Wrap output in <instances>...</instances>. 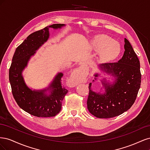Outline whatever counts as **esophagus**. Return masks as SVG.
Returning <instances> with one entry per match:
<instances>
[{"mask_svg":"<svg viewBox=\"0 0 150 150\" xmlns=\"http://www.w3.org/2000/svg\"><path fill=\"white\" fill-rule=\"evenodd\" d=\"M68 83H69V85L72 87H74V86H77L78 84V80L74 77H72L71 78L69 81H68Z\"/></svg>","mask_w":150,"mask_h":150,"instance_id":"34e87169","label":"esophagus"}]
</instances>
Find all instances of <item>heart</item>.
I'll use <instances>...</instances> for the list:
<instances>
[{"label": "heart", "instance_id": "1", "mask_svg": "<svg viewBox=\"0 0 150 150\" xmlns=\"http://www.w3.org/2000/svg\"><path fill=\"white\" fill-rule=\"evenodd\" d=\"M91 48L94 51L99 52V57L105 61H111L115 59L120 55L121 51V46L107 35H96L91 41ZM79 79L78 81H81Z\"/></svg>", "mask_w": 150, "mask_h": 150}]
</instances>
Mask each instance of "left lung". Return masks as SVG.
Wrapping results in <instances>:
<instances>
[{
	"instance_id": "8db88e82",
	"label": "left lung",
	"mask_w": 150,
	"mask_h": 150,
	"mask_svg": "<svg viewBox=\"0 0 150 150\" xmlns=\"http://www.w3.org/2000/svg\"><path fill=\"white\" fill-rule=\"evenodd\" d=\"M124 47V54L118 62L98 66L104 75L112 76L113 82L106 78L100 79L104 89L103 93L93 91L91 83L89 85L88 109L99 118H110L122 114L132 106L137 98L142 80L140 63L130 42L126 38ZM99 76L101 74H95L94 80H97Z\"/></svg>"
}]
</instances>
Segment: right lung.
I'll use <instances>...</instances> for the list:
<instances>
[{
    "label": "right lung",
    "instance_id": "add662e5",
    "mask_svg": "<svg viewBox=\"0 0 150 150\" xmlns=\"http://www.w3.org/2000/svg\"><path fill=\"white\" fill-rule=\"evenodd\" d=\"M65 24H55L30 34L18 46L13 54L9 69L12 93L19 106L25 112L37 117H52L61 110L62 101L68 91L61 85L62 72H58L48 87L33 89L26 84L22 72L30 59L47 41L49 29H61Z\"/></svg>",
    "mask_w": 150,
    "mask_h": 150
}]
</instances>
